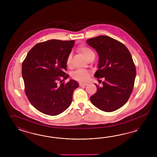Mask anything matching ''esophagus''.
<instances>
[{
  "label": "esophagus",
  "instance_id": "esophagus-1",
  "mask_svg": "<svg viewBox=\"0 0 157 157\" xmlns=\"http://www.w3.org/2000/svg\"><path fill=\"white\" fill-rule=\"evenodd\" d=\"M87 85V83H82V82H80L79 83V86L82 87V86H86Z\"/></svg>",
  "mask_w": 157,
  "mask_h": 157
}]
</instances>
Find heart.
I'll list each match as a JSON object with an SVG mask.
<instances>
[{
    "label": "heart",
    "instance_id": "heart-1",
    "mask_svg": "<svg viewBox=\"0 0 157 157\" xmlns=\"http://www.w3.org/2000/svg\"><path fill=\"white\" fill-rule=\"evenodd\" d=\"M78 50L86 59L90 57L91 56L94 55V53L93 51V50L91 49L90 48L87 47H84V46L78 48ZM71 55L70 54L68 56L66 60V64L68 66H70L71 65ZM72 76L74 79L76 80L84 82V81H87L89 79L90 73L89 72L84 70H78L73 72Z\"/></svg>",
    "mask_w": 157,
    "mask_h": 157
}]
</instances>
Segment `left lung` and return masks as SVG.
I'll return each instance as SVG.
<instances>
[{"label":"left lung","mask_w":157,"mask_h":157,"mask_svg":"<svg viewBox=\"0 0 157 157\" xmlns=\"http://www.w3.org/2000/svg\"><path fill=\"white\" fill-rule=\"evenodd\" d=\"M86 43L99 56L94 76L104 78L102 86L95 83L97 90L91 96V102L106 112L119 109L127 102L133 89L136 71L132 56L123 44L108 36H99Z\"/></svg>","instance_id":"left-lung-1"}]
</instances>
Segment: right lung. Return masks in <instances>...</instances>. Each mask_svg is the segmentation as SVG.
Listing matches in <instances>:
<instances>
[{"label": "right lung", "mask_w": 157, "mask_h": 157, "mask_svg": "<svg viewBox=\"0 0 157 157\" xmlns=\"http://www.w3.org/2000/svg\"><path fill=\"white\" fill-rule=\"evenodd\" d=\"M74 44V40H58L38 43L30 50L22 63L26 95L31 104L43 113L60 114L71 104L78 83L70 79L58 86L57 81L60 77L64 79L68 77L65 72L67 58Z\"/></svg>", "instance_id": "obj_1"}]
</instances>
